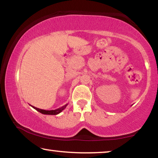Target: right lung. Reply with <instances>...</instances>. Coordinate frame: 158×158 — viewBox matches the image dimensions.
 Wrapping results in <instances>:
<instances>
[{"mask_svg": "<svg viewBox=\"0 0 158 158\" xmlns=\"http://www.w3.org/2000/svg\"><path fill=\"white\" fill-rule=\"evenodd\" d=\"M67 106H68V104H65L64 106H63L58 108V109H57L49 110H49H44V109H38V108L32 106H32L34 109H36V111L40 112V113H42L43 114H47V115H57V114H60V112H62V111H63V110L66 108Z\"/></svg>", "mask_w": 158, "mask_h": 158, "instance_id": "obj_1", "label": "right lung"}]
</instances>
